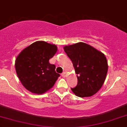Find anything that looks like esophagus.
Segmentation results:
<instances>
[{
	"label": "esophagus",
	"instance_id": "esophagus-1",
	"mask_svg": "<svg viewBox=\"0 0 127 127\" xmlns=\"http://www.w3.org/2000/svg\"><path fill=\"white\" fill-rule=\"evenodd\" d=\"M61 75H62V76L63 77V78H65V77L66 76V73L65 72H64L63 73H62V74H61Z\"/></svg>",
	"mask_w": 127,
	"mask_h": 127
}]
</instances>
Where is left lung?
Returning a JSON list of instances; mask_svg holds the SVG:
<instances>
[{"label":"left lung","instance_id":"left-lung-1","mask_svg":"<svg viewBox=\"0 0 127 127\" xmlns=\"http://www.w3.org/2000/svg\"><path fill=\"white\" fill-rule=\"evenodd\" d=\"M64 49L71 60L77 74L78 84L72 92L79 97H89L102 87L108 65L106 57L100 51L83 42L65 46Z\"/></svg>","mask_w":127,"mask_h":127}]
</instances>
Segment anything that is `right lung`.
Masks as SVG:
<instances>
[{"instance_id": "1", "label": "right lung", "mask_w": 127, "mask_h": 127, "mask_svg": "<svg viewBox=\"0 0 127 127\" xmlns=\"http://www.w3.org/2000/svg\"><path fill=\"white\" fill-rule=\"evenodd\" d=\"M57 51V46L44 41L33 43L17 56L15 68L23 86L32 93L42 94L49 91L60 76L49 60Z\"/></svg>"}]
</instances>
